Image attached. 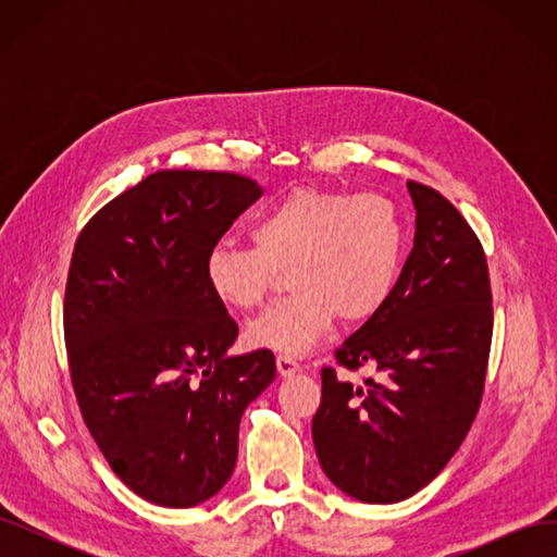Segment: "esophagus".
Here are the masks:
<instances>
[{"label":"esophagus","mask_w":557,"mask_h":557,"mask_svg":"<svg viewBox=\"0 0 557 557\" xmlns=\"http://www.w3.org/2000/svg\"><path fill=\"white\" fill-rule=\"evenodd\" d=\"M276 369L281 376H293L299 372V362L290 356H276Z\"/></svg>","instance_id":"34e87169"}]
</instances>
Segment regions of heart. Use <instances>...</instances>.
Here are the masks:
<instances>
[{
    "label": "heart",
    "mask_w": 557,
    "mask_h": 557,
    "mask_svg": "<svg viewBox=\"0 0 557 557\" xmlns=\"http://www.w3.org/2000/svg\"><path fill=\"white\" fill-rule=\"evenodd\" d=\"M256 246L221 242L207 256V283L223 305L264 307L281 272L293 295L248 327L252 346L305 356L332 327L364 323L391 297L404 256V218L379 193L297 188L250 227Z\"/></svg>",
    "instance_id": "heart-1"
}]
</instances>
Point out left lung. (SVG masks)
Wrapping results in <instances>:
<instances>
[{"label": "left lung", "mask_w": 557, "mask_h": 557, "mask_svg": "<svg viewBox=\"0 0 557 557\" xmlns=\"http://www.w3.org/2000/svg\"><path fill=\"white\" fill-rule=\"evenodd\" d=\"M413 250L385 307L323 367L313 444L327 479L367 504L416 495L448 465L479 413L493 342V293L485 252L450 201L409 181Z\"/></svg>", "instance_id": "1"}]
</instances>
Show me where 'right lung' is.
<instances>
[{"instance_id":"1","label":"right lung","mask_w":557,"mask_h":557,"mask_svg":"<svg viewBox=\"0 0 557 557\" xmlns=\"http://www.w3.org/2000/svg\"><path fill=\"white\" fill-rule=\"evenodd\" d=\"M260 185L164 170L81 230L64 288V344L83 423L139 497L188 509L232 476L244 409L274 352L227 358L239 327L207 283V256Z\"/></svg>"}]
</instances>
